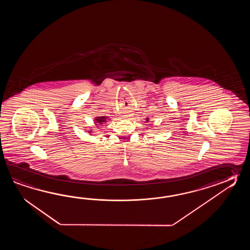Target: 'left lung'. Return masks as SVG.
Listing matches in <instances>:
<instances>
[{"label":"left lung","mask_w":250,"mask_h":250,"mask_svg":"<svg viewBox=\"0 0 250 250\" xmlns=\"http://www.w3.org/2000/svg\"><path fill=\"white\" fill-rule=\"evenodd\" d=\"M146 123H148V122H149V118H146Z\"/></svg>","instance_id":"left-lung-1"}]
</instances>
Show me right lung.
<instances>
[{
	"label": "right lung",
	"mask_w": 250,
	"mask_h": 250,
	"mask_svg": "<svg viewBox=\"0 0 250 250\" xmlns=\"http://www.w3.org/2000/svg\"><path fill=\"white\" fill-rule=\"evenodd\" d=\"M94 123L96 125H102L104 123H107L110 119H108L107 116H97V117L94 118ZM89 135H93L92 133H94V129H92V127H89V130H88Z\"/></svg>",
	"instance_id": "add662e5"
}]
</instances>
